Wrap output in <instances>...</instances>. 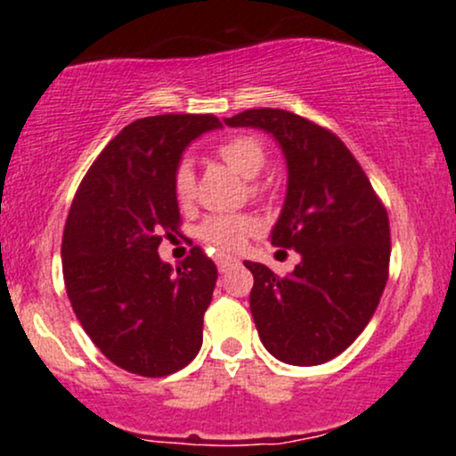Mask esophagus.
Returning <instances> with one entry per match:
<instances>
[{
	"instance_id": "obj_1",
	"label": "esophagus",
	"mask_w": 456,
	"mask_h": 456,
	"mask_svg": "<svg viewBox=\"0 0 456 456\" xmlns=\"http://www.w3.org/2000/svg\"><path fill=\"white\" fill-rule=\"evenodd\" d=\"M216 265L221 272H227V270H232L233 265H238V259L229 257V255H216Z\"/></svg>"
}]
</instances>
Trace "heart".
Wrapping results in <instances>:
<instances>
[{
  "label": "heart",
  "instance_id": "b5f03b06",
  "mask_svg": "<svg viewBox=\"0 0 456 456\" xmlns=\"http://www.w3.org/2000/svg\"><path fill=\"white\" fill-rule=\"evenodd\" d=\"M216 154L246 180L257 177L265 165L264 143L253 134H233V137L221 141L216 145ZM171 188H174V197L180 206H191L192 199H195V174L186 160H182L175 167ZM265 191L268 188L261 182H250V192L255 197H264ZM257 229L259 223L248 214H210L199 223L197 238L208 246L223 250V253H233Z\"/></svg>",
  "mask_w": 456,
  "mask_h": 456
}]
</instances>
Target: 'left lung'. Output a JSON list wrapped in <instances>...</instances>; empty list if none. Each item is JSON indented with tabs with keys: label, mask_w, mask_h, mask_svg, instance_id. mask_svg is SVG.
I'll return each instance as SVG.
<instances>
[{
	"label": "left lung",
	"mask_w": 456,
	"mask_h": 456,
	"mask_svg": "<svg viewBox=\"0 0 456 456\" xmlns=\"http://www.w3.org/2000/svg\"><path fill=\"white\" fill-rule=\"evenodd\" d=\"M224 124L274 134L289 169L272 244L297 250L302 261L287 276L244 261L255 279L250 313L261 343L281 362H328L358 338L384 294L388 212L332 130L282 109H248Z\"/></svg>",
	"instance_id": "8db88e82"
}]
</instances>
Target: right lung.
<instances>
[{
	"mask_svg": "<svg viewBox=\"0 0 456 456\" xmlns=\"http://www.w3.org/2000/svg\"><path fill=\"white\" fill-rule=\"evenodd\" d=\"M216 126L210 113L141 118L109 141L72 199L61 238L68 300L92 343L128 373L165 378L201 349L216 265L192 246L174 270L159 246L182 224L171 188L182 151Z\"/></svg>",
	"mask_w": 456,
	"mask_h": 456,
	"instance_id": "right-lung-1",
	"label": "right lung"
}]
</instances>
